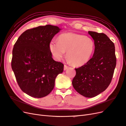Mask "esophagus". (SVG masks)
<instances>
[{"mask_svg":"<svg viewBox=\"0 0 126 126\" xmlns=\"http://www.w3.org/2000/svg\"><path fill=\"white\" fill-rule=\"evenodd\" d=\"M69 68V67H68L67 66H66V65H64V68H63V70H66L68 68Z\"/></svg>","mask_w":126,"mask_h":126,"instance_id":"34e87169","label":"esophagus"}]
</instances>
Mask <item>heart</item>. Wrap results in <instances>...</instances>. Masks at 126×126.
Returning <instances> with one entry per match:
<instances>
[{"instance_id":"1","label":"heart","mask_w":126,"mask_h":126,"mask_svg":"<svg viewBox=\"0 0 126 126\" xmlns=\"http://www.w3.org/2000/svg\"><path fill=\"white\" fill-rule=\"evenodd\" d=\"M49 49L54 58L62 59L67 51V57L76 66L86 64L92 57L94 50V42L91 38L81 34L64 33L59 35L58 41L50 40Z\"/></svg>"}]
</instances>
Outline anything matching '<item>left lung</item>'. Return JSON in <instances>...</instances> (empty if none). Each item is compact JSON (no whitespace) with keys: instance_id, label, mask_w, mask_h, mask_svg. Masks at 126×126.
I'll return each mask as SVG.
<instances>
[{"instance_id":"1","label":"left lung","mask_w":126,"mask_h":126,"mask_svg":"<svg viewBox=\"0 0 126 126\" xmlns=\"http://www.w3.org/2000/svg\"><path fill=\"white\" fill-rule=\"evenodd\" d=\"M94 42V52L86 64L76 68L72 84L82 96L93 98L107 88L116 65L115 45L105 33L88 32Z\"/></svg>"}]
</instances>
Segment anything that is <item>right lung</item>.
I'll return each instance as SVG.
<instances>
[{
    "label": "right lung",
    "instance_id": "1",
    "mask_svg": "<svg viewBox=\"0 0 126 126\" xmlns=\"http://www.w3.org/2000/svg\"><path fill=\"white\" fill-rule=\"evenodd\" d=\"M62 29L47 25L22 33L13 50L11 68L24 93L34 98H43L51 93L57 75L63 64L53 59L49 44Z\"/></svg>",
    "mask_w": 126,
    "mask_h": 126
}]
</instances>
